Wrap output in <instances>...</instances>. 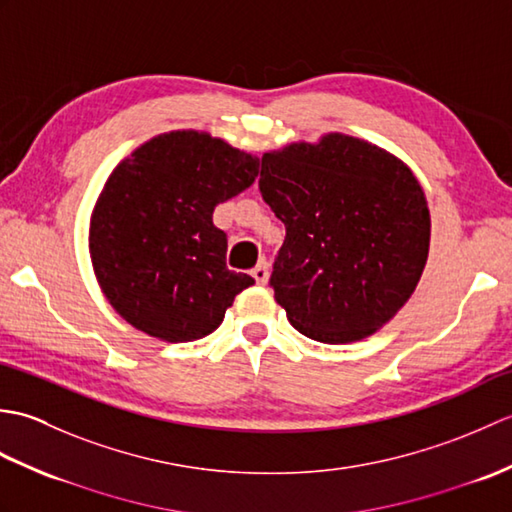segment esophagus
<instances>
[{
    "mask_svg": "<svg viewBox=\"0 0 512 512\" xmlns=\"http://www.w3.org/2000/svg\"><path fill=\"white\" fill-rule=\"evenodd\" d=\"M250 275L255 277V281L259 286H264L266 281H268V264L266 262H259L253 270H250Z\"/></svg>",
    "mask_w": 512,
    "mask_h": 512,
    "instance_id": "1",
    "label": "esophagus"
}]
</instances>
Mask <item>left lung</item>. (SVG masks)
<instances>
[{
  "label": "left lung",
  "instance_id": "8db88e82",
  "mask_svg": "<svg viewBox=\"0 0 512 512\" xmlns=\"http://www.w3.org/2000/svg\"><path fill=\"white\" fill-rule=\"evenodd\" d=\"M259 191L286 226L270 286L301 334L361 341L409 301L431 217L405 162L334 132L264 154Z\"/></svg>",
  "mask_w": 512,
  "mask_h": 512
}]
</instances>
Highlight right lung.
Masks as SVG:
<instances>
[{
	"instance_id": "add662e5",
	"label": "right lung",
	"mask_w": 512,
	"mask_h": 512,
	"mask_svg": "<svg viewBox=\"0 0 512 512\" xmlns=\"http://www.w3.org/2000/svg\"><path fill=\"white\" fill-rule=\"evenodd\" d=\"M259 160L206 132L160 134L118 165L90 220L94 275L112 308L160 341L220 328L255 279L226 268L213 211L255 182Z\"/></svg>"
}]
</instances>
